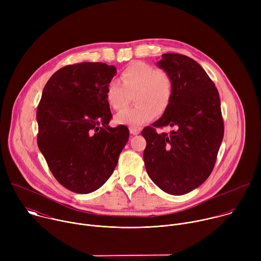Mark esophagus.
<instances>
[{
	"instance_id": "esophagus-1",
	"label": "esophagus",
	"mask_w": 261,
	"mask_h": 261,
	"mask_svg": "<svg viewBox=\"0 0 261 261\" xmlns=\"http://www.w3.org/2000/svg\"><path fill=\"white\" fill-rule=\"evenodd\" d=\"M140 133V129H136V128H130V134L132 135H137Z\"/></svg>"
}]
</instances>
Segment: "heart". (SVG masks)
<instances>
[{"instance_id":"1","label":"heart","mask_w":261,"mask_h":261,"mask_svg":"<svg viewBox=\"0 0 261 261\" xmlns=\"http://www.w3.org/2000/svg\"><path fill=\"white\" fill-rule=\"evenodd\" d=\"M121 82L111 81L105 90V100L116 111L123 110L134 95L135 107L122 111L115 118L119 125L138 128L151 122L169 107L173 84L169 74L144 62H132L121 73Z\"/></svg>"}]
</instances>
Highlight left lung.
Wrapping results in <instances>:
<instances>
[{
  "instance_id": "obj_1",
  "label": "left lung",
  "mask_w": 261,
  "mask_h": 261,
  "mask_svg": "<svg viewBox=\"0 0 261 261\" xmlns=\"http://www.w3.org/2000/svg\"><path fill=\"white\" fill-rule=\"evenodd\" d=\"M157 66L173 84L169 107L154 127L175 128L170 135L146 127L143 159L146 172L164 192L182 195L204 182L216 163L224 135L220 97L204 69L193 59L164 54Z\"/></svg>"
}]
</instances>
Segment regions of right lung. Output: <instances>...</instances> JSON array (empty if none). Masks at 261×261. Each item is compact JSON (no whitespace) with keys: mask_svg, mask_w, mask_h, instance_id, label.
Instances as JSON below:
<instances>
[{"mask_svg":"<svg viewBox=\"0 0 261 261\" xmlns=\"http://www.w3.org/2000/svg\"><path fill=\"white\" fill-rule=\"evenodd\" d=\"M117 74L114 65L80 63L58 70L46 83L37 108L39 150L57 180L88 194L113 174L129 130L111 128L105 90Z\"/></svg>","mask_w":261,"mask_h":261,"instance_id":"1","label":"right lung"}]
</instances>
